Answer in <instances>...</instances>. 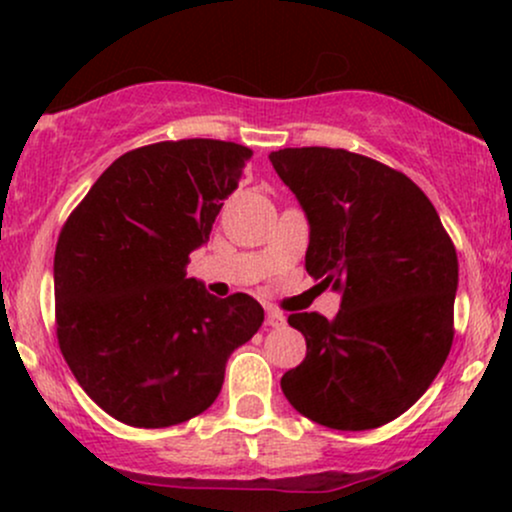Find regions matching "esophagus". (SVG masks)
<instances>
[{
  "label": "esophagus",
  "mask_w": 512,
  "mask_h": 512,
  "mask_svg": "<svg viewBox=\"0 0 512 512\" xmlns=\"http://www.w3.org/2000/svg\"><path fill=\"white\" fill-rule=\"evenodd\" d=\"M284 322H286L284 313H279V310H274V308H267V325L269 327H281Z\"/></svg>",
  "instance_id": "esophagus-1"
}]
</instances>
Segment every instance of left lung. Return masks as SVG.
I'll list each match as a JSON object with an SVG mask.
<instances>
[{"label": "left lung", "instance_id": "obj_1", "mask_svg": "<svg viewBox=\"0 0 512 512\" xmlns=\"http://www.w3.org/2000/svg\"><path fill=\"white\" fill-rule=\"evenodd\" d=\"M310 226L305 269L342 296L334 320L293 313L305 358L281 378L291 407L368 431L416 402L452 346L457 252L436 207L399 170L344 149L269 154Z\"/></svg>", "mask_w": 512, "mask_h": 512}]
</instances>
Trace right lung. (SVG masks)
Instances as JSON below:
<instances>
[{
	"label": "right lung",
	"instance_id": "add662e5",
	"mask_svg": "<svg viewBox=\"0 0 512 512\" xmlns=\"http://www.w3.org/2000/svg\"><path fill=\"white\" fill-rule=\"evenodd\" d=\"M250 156L219 139L142 146L117 158L64 223L57 339L86 395L122 424L166 428L202 414L228 356L260 330L255 298H216L185 276Z\"/></svg>",
	"mask_w": 512,
	"mask_h": 512
}]
</instances>
